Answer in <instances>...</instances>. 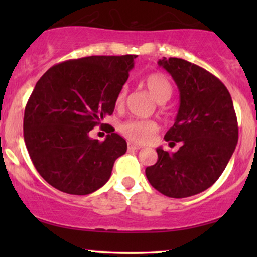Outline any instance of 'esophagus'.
<instances>
[{
  "mask_svg": "<svg viewBox=\"0 0 257 257\" xmlns=\"http://www.w3.org/2000/svg\"><path fill=\"white\" fill-rule=\"evenodd\" d=\"M128 149L133 150V151H138L141 149L140 145H135V144H128Z\"/></svg>",
  "mask_w": 257,
  "mask_h": 257,
  "instance_id": "34e87169",
  "label": "esophagus"
}]
</instances>
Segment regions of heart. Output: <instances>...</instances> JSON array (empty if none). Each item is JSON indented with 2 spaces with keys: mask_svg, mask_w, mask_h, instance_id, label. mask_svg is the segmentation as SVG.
Masks as SVG:
<instances>
[{
  "mask_svg": "<svg viewBox=\"0 0 257 257\" xmlns=\"http://www.w3.org/2000/svg\"><path fill=\"white\" fill-rule=\"evenodd\" d=\"M144 85L152 98L159 104L168 101L173 94L172 82L166 75L159 72H153L147 75L144 79ZM125 89H122L118 93L116 99V105L120 107L124 104ZM158 131V125L152 120L144 119H129L122 123L119 126V132L132 143L145 144L149 143Z\"/></svg>",
  "mask_w": 257,
  "mask_h": 257,
  "instance_id": "heart-1",
  "label": "heart"
}]
</instances>
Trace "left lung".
Instances as JSON below:
<instances>
[{
	"label": "left lung",
	"mask_w": 257,
	"mask_h": 257,
	"mask_svg": "<svg viewBox=\"0 0 257 257\" xmlns=\"http://www.w3.org/2000/svg\"><path fill=\"white\" fill-rule=\"evenodd\" d=\"M180 91L175 123L166 141L181 143L178 152L158 147V161L147 167V180L172 198L203 192L220 178L238 143V123L225 84L203 67L179 58L158 61Z\"/></svg>",
	"instance_id": "8db88e82"
}]
</instances>
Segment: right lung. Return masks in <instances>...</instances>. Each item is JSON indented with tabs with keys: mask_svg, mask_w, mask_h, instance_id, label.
Returning <instances> with one entry per match:
<instances>
[{
	"mask_svg": "<svg viewBox=\"0 0 257 257\" xmlns=\"http://www.w3.org/2000/svg\"><path fill=\"white\" fill-rule=\"evenodd\" d=\"M135 58L73 59L38 79L25 107L24 140L36 170L57 190L77 196L99 190L125 153V140L114 129L102 143L89 132L113 113Z\"/></svg>",
	"mask_w": 257,
	"mask_h": 257,
	"instance_id": "1",
	"label": "right lung"
}]
</instances>
